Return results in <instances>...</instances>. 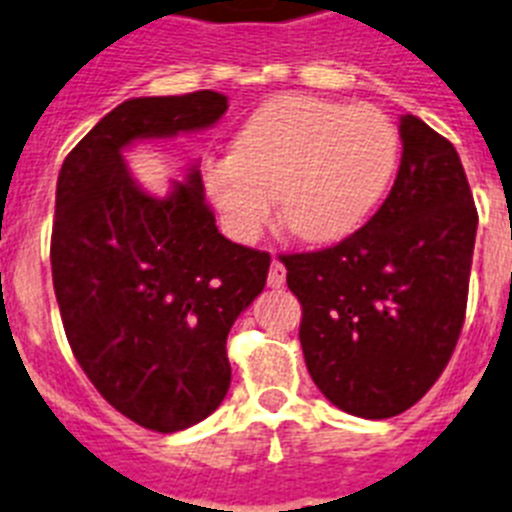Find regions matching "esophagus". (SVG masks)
I'll list each match as a JSON object with an SVG mask.
<instances>
[{"instance_id": "esophagus-1", "label": "esophagus", "mask_w": 512, "mask_h": 512, "mask_svg": "<svg viewBox=\"0 0 512 512\" xmlns=\"http://www.w3.org/2000/svg\"><path fill=\"white\" fill-rule=\"evenodd\" d=\"M284 279H287V271H284V264L282 261H271V269H269V277H266V282H269L271 289H279L284 287Z\"/></svg>"}]
</instances>
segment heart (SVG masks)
Listing matches in <instances>:
<instances>
[{
    "label": "heart",
    "instance_id": "obj_1",
    "mask_svg": "<svg viewBox=\"0 0 512 512\" xmlns=\"http://www.w3.org/2000/svg\"><path fill=\"white\" fill-rule=\"evenodd\" d=\"M400 161L395 122L369 104L284 94L253 112L233 153L205 164L225 233L259 241L274 217L305 243H336L382 202Z\"/></svg>",
    "mask_w": 512,
    "mask_h": 512
}]
</instances>
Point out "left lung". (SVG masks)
Here are the masks:
<instances>
[{
    "label": "left lung",
    "instance_id": "obj_1",
    "mask_svg": "<svg viewBox=\"0 0 512 512\" xmlns=\"http://www.w3.org/2000/svg\"><path fill=\"white\" fill-rule=\"evenodd\" d=\"M392 192L333 248L282 256L302 305L300 343L343 413H405L449 364L467 310L477 210L461 158L420 117H400Z\"/></svg>",
    "mask_w": 512,
    "mask_h": 512
}]
</instances>
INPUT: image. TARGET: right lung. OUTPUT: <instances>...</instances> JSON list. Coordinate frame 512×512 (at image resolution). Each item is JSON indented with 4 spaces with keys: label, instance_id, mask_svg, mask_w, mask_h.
<instances>
[{
    "label": "right lung",
    "instance_id": "1",
    "mask_svg": "<svg viewBox=\"0 0 512 512\" xmlns=\"http://www.w3.org/2000/svg\"><path fill=\"white\" fill-rule=\"evenodd\" d=\"M225 110L210 89L128 99L58 174L51 266L66 338L99 395L148 431H184L225 400L228 333L271 259L217 233L197 166L158 197L122 153L212 128Z\"/></svg>",
    "mask_w": 512,
    "mask_h": 512
}]
</instances>
